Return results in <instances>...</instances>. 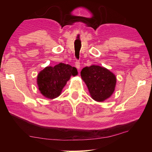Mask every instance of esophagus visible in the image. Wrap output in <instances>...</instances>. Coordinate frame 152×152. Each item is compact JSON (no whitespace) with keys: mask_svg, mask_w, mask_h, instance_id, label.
<instances>
[{"mask_svg":"<svg viewBox=\"0 0 152 152\" xmlns=\"http://www.w3.org/2000/svg\"><path fill=\"white\" fill-rule=\"evenodd\" d=\"M75 67L78 69V70H79L80 69V61H75Z\"/></svg>","mask_w":152,"mask_h":152,"instance_id":"obj_1","label":"esophagus"}]
</instances>
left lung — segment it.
<instances>
[{
    "label": "left lung",
    "mask_w": 152,
    "mask_h": 152,
    "mask_svg": "<svg viewBox=\"0 0 152 152\" xmlns=\"http://www.w3.org/2000/svg\"><path fill=\"white\" fill-rule=\"evenodd\" d=\"M80 76L91 98L96 102H103L113 94L117 79L107 68L98 65L86 66L82 70Z\"/></svg>",
    "instance_id": "left-lung-1"
}]
</instances>
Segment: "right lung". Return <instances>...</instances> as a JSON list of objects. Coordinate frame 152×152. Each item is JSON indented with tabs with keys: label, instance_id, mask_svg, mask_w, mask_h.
I'll return each instance as SVG.
<instances>
[{
	"label": "right lung",
	"instance_id": "add662e5",
	"mask_svg": "<svg viewBox=\"0 0 152 152\" xmlns=\"http://www.w3.org/2000/svg\"><path fill=\"white\" fill-rule=\"evenodd\" d=\"M77 74L75 67L62 63L54 66L45 67L39 73L37 79L40 93L46 98H56L61 94L71 76L75 77Z\"/></svg>",
	"mask_w": 152,
	"mask_h": 152
}]
</instances>
